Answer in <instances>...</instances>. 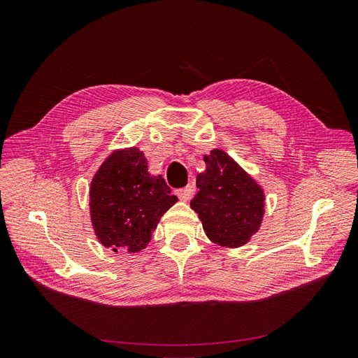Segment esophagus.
I'll return each mask as SVG.
<instances>
[{"mask_svg": "<svg viewBox=\"0 0 358 358\" xmlns=\"http://www.w3.org/2000/svg\"><path fill=\"white\" fill-rule=\"evenodd\" d=\"M192 192H194V187L192 185H188V187H185V188H180V189H178V197L182 200V201H188L189 199H191V196H192Z\"/></svg>", "mask_w": 358, "mask_h": 358, "instance_id": "1", "label": "esophagus"}]
</instances>
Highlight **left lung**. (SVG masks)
<instances>
[{
  "label": "left lung",
  "mask_w": 358,
  "mask_h": 358,
  "mask_svg": "<svg viewBox=\"0 0 358 358\" xmlns=\"http://www.w3.org/2000/svg\"><path fill=\"white\" fill-rule=\"evenodd\" d=\"M204 162L206 170L197 175L199 192L191 200V209L199 213L206 236L213 243L239 248L262 225L264 192L224 150H210Z\"/></svg>",
  "instance_id": "left-lung-1"
}]
</instances>
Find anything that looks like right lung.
Wrapping results in <instances>:
<instances>
[{
	"instance_id": "right-lung-1",
	"label": "right lung",
	"mask_w": 358,
	"mask_h": 358,
	"mask_svg": "<svg viewBox=\"0 0 358 358\" xmlns=\"http://www.w3.org/2000/svg\"><path fill=\"white\" fill-rule=\"evenodd\" d=\"M176 201L164 178L149 175L142 150H115L91 182L95 236L113 252H138L150 242L161 216Z\"/></svg>"
}]
</instances>
